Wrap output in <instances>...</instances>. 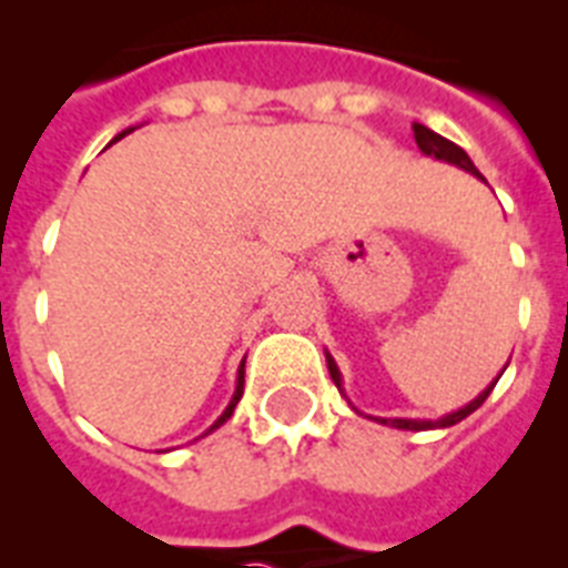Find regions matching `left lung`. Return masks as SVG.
Instances as JSON below:
<instances>
[{
    "label": "left lung",
    "instance_id": "left-lung-1",
    "mask_svg": "<svg viewBox=\"0 0 568 568\" xmlns=\"http://www.w3.org/2000/svg\"><path fill=\"white\" fill-rule=\"evenodd\" d=\"M413 135H415V144H418V150H422L424 155H433V159H442V162H450L457 164V168H463V171L475 173V176H480L477 173V168L471 164V159L466 155V150L463 146H457L454 141H448V138L436 135V132H430L427 126H422V123H413ZM484 180V176H480ZM327 368H329V377H333V383L338 386V392H342V374H338L336 363H333V356L327 354ZM495 386V383H493ZM493 386L486 388L484 395H477L475 400L468 406H463V409H457V413L445 415V418H439V422H409V418H379V424H392V427H397V430H433V427H450V424L463 422L466 415H471L477 409V406L484 404L486 397H489V392H493Z\"/></svg>",
    "mask_w": 568,
    "mask_h": 568
}]
</instances>
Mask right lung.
I'll use <instances>...</instances> for the list:
<instances>
[{"instance_id":"1","label":"right lung","mask_w":568,"mask_h":568,"mask_svg":"<svg viewBox=\"0 0 568 568\" xmlns=\"http://www.w3.org/2000/svg\"><path fill=\"white\" fill-rule=\"evenodd\" d=\"M123 135H129V132H123ZM123 135H118V138H123ZM241 392H244V365H241V368H239V388H235V395H232V404L226 406L221 418H217V422L212 424V430H214V427H221V424L226 422V418H230L232 409H235V404H239V400H241Z\"/></svg>"}]
</instances>
